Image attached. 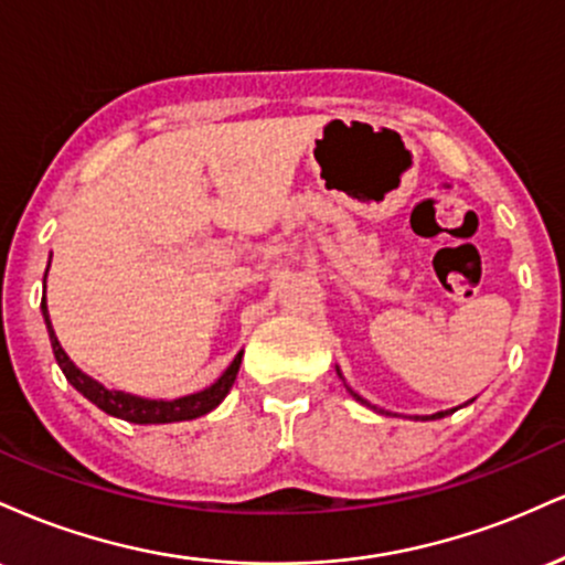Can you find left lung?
Instances as JSON below:
<instances>
[{
	"mask_svg": "<svg viewBox=\"0 0 565 565\" xmlns=\"http://www.w3.org/2000/svg\"><path fill=\"white\" fill-rule=\"evenodd\" d=\"M350 395H353V398H359V401H364L359 393H353V391H350ZM446 414H449V412H438V414H433L430 419H440V417H446ZM425 419H427V417H425Z\"/></svg>",
	"mask_w": 565,
	"mask_h": 565,
	"instance_id": "left-lung-1",
	"label": "left lung"
}]
</instances>
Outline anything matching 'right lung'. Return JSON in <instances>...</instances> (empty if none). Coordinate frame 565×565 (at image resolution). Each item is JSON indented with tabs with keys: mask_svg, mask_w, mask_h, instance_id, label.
Segmentation results:
<instances>
[{
	"mask_svg": "<svg viewBox=\"0 0 565 565\" xmlns=\"http://www.w3.org/2000/svg\"><path fill=\"white\" fill-rule=\"evenodd\" d=\"M42 313H44V323H47L50 342H53L55 361H57V366L63 369V374H66V380L84 395V398L93 401L97 408H103V412L111 414V417L125 419V423L164 425V423H183V419L204 417L206 412H212V408H215L220 401L228 395L233 382H236L238 366H242V353H238L236 359H233V364L225 369L223 377H220L215 385H210L206 391H201V393L183 395V398H174V401H148V398H138V395H129L121 391H108V387H103L100 382L87 377L82 369H76L74 361L66 355V350L61 348V342H57V337L53 332V323H50L47 302H44V297H42Z\"/></svg>",
	"mask_w": 565,
	"mask_h": 565,
	"instance_id": "obj_1",
	"label": "right lung"
}]
</instances>
